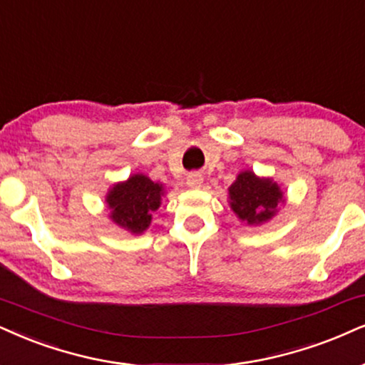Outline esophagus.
Instances as JSON below:
<instances>
[{"mask_svg":"<svg viewBox=\"0 0 365 365\" xmlns=\"http://www.w3.org/2000/svg\"><path fill=\"white\" fill-rule=\"evenodd\" d=\"M186 184L191 187V190H197V187L203 186V175H201L200 173H191V174H187Z\"/></svg>","mask_w":365,"mask_h":365,"instance_id":"esophagus-1","label":"esophagus"}]
</instances>
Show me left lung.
Here are the masks:
<instances>
[{"instance_id":"obj_1","label":"left lung","mask_w":365,"mask_h":365,"mask_svg":"<svg viewBox=\"0 0 365 365\" xmlns=\"http://www.w3.org/2000/svg\"><path fill=\"white\" fill-rule=\"evenodd\" d=\"M230 208L247 225H262L284 203L281 187L271 178H259L252 170H242L228 187Z\"/></svg>"}]
</instances>
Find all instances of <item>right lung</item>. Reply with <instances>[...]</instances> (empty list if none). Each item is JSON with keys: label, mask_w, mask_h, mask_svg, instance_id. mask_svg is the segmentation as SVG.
I'll list each match as a JSON object with an SVG mask.
<instances>
[{"label": "right lung", "mask_w": 365, "mask_h": 365, "mask_svg": "<svg viewBox=\"0 0 365 365\" xmlns=\"http://www.w3.org/2000/svg\"><path fill=\"white\" fill-rule=\"evenodd\" d=\"M164 186L143 174L130 175L127 181L115 184L106 195L110 218L125 230L140 235L152 222V213L159 210Z\"/></svg>", "instance_id": "obj_1"}]
</instances>
